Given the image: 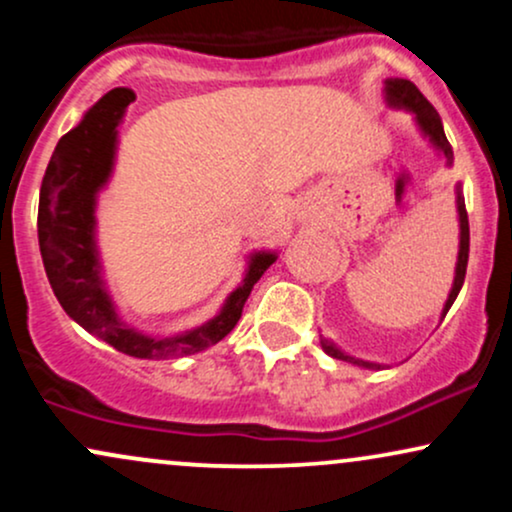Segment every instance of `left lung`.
<instances>
[{"instance_id":"8db88e82","label":"left lung","mask_w":512,"mask_h":512,"mask_svg":"<svg viewBox=\"0 0 512 512\" xmlns=\"http://www.w3.org/2000/svg\"><path fill=\"white\" fill-rule=\"evenodd\" d=\"M383 91H385V103L390 105V108L407 110V113H411V117H414V122H416V127H419V132L424 134L428 142H431L433 149H436L438 154L445 158V166H452V146H450L448 137H445V132H443V122H440V115L436 113V108H433V105L424 98V93H421L419 88L411 84L409 79H385ZM455 195H457V199H455V202H457V221H460V250H457L455 279H452V289L448 293V301H445V305H443L440 320L448 315L450 305L455 303L457 293H460V289H462L464 274H467V260H469V219H467V209H464V197H462L460 182H457V187H455ZM320 344H322V351H325L327 356L337 358V361L354 363V366H361V368H368V370L387 368L385 363L363 361V358L349 356L346 351L339 349V346L327 337H320Z\"/></svg>"}]
</instances>
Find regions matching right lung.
<instances>
[{
	"instance_id": "add662e5",
	"label": "right lung",
	"mask_w": 512,
	"mask_h": 512,
	"mask_svg": "<svg viewBox=\"0 0 512 512\" xmlns=\"http://www.w3.org/2000/svg\"><path fill=\"white\" fill-rule=\"evenodd\" d=\"M132 101L134 91L113 88L57 142L40 185L38 243L52 291L76 325L122 354L166 361L221 342L240 320L252 286L279 255L274 250L252 252L243 281L228 293L219 313L192 330L149 334L122 320L103 279L96 207L98 192L113 178L117 127Z\"/></svg>"
}]
</instances>
